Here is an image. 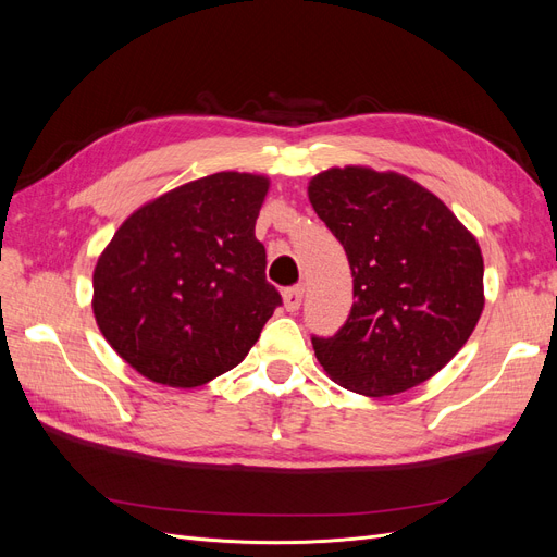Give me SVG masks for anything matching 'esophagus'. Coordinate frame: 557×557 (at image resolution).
Here are the masks:
<instances>
[{
    "label": "esophagus",
    "instance_id": "1",
    "mask_svg": "<svg viewBox=\"0 0 557 557\" xmlns=\"http://www.w3.org/2000/svg\"><path fill=\"white\" fill-rule=\"evenodd\" d=\"M301 299H305V285H293V288L283 290V305L288 311H297L301 307Z\"/></svg>",
    "mask_w": 557,
    "mask_h": 557
}]
</instances>
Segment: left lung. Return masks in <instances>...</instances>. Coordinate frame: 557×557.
Masks as SVG:
<instances>
[{
	"mask_svg": "<svg viewBox=\"0 0 557 557\" xmlns=\"http://www.w3.org/2000/svg\"><path fill=\"white\" fill-rule=\"evenodd\" d=\"M309 199L346 250L352 301L332 336H311L318 362L352 393L385 397L434 376L483 311L476 239L440 197L399 174L327 170Z\"/></svg>",
	"mask_w": 557,
	"mask_h": 557,
	"instance_id": "left-lung-1",
	"label": "left lung"
}]
</instances>
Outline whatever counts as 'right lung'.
Segmentation results:
<instances>
[{
  "label": "right lung",
  "mask_w": 557,
  "mask_h": 557,
  "mask_svg": "<svg viewBox=\"0 0 557 557\" xmlns=\"http://www.w3.org/2000/svg\"><path fill=\"white\" fill-rule=\"evenodd\" d=\"M269 181L221 172L134 211L99 256L92 311L150 381L197 387L230 372L283 305L256 221Z\"/></svg>",
  "instance_id": "1"
}]
</instances>
